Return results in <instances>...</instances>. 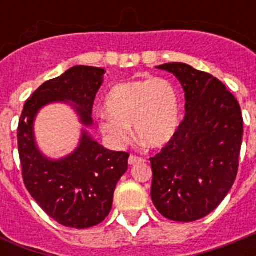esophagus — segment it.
<instances>
[{"label": "esophagus", "instance_id": "34e87169", "mask_svg": "<svg viewBox=\"0 0 256 256\" xmlns=\"http://www.w3.org/2000/svg\"><path fill=\"white\" fill-rule=\"evenodd\" d=\"M142 162H144V158H140V156H128V164H142Z\"/></svg>", "mask_w": 256, "mask_h": 256}]
</instances>
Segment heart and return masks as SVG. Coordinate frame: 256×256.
<instances>
[{
    "instance_id": "b5f03b06",
    "label": "heart",
    "mask_w": 256,
    "mask_h": 256,
    "mask_svg": "<svg viewBox=\"0 0 256 256\" xmlns=\"http://www.w3.org/2000/svg\"><path fill=\"white\" fill-rule=\"evenodd\" d=\"M106 112L98 118V128L112 148H122L132 136L148 148L168 144L180 124V100L178 90L168 80L152 78L124 82L108 92Z\"/></svg>"
}]
</instances>
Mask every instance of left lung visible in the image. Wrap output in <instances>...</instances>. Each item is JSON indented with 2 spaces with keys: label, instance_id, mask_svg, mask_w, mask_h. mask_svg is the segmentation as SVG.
<instances>
[{
  "label": "left lung",
  "instance_id": "8db88e82",
  "mask_svg": "<svg viewBox=\"0 0 256 256\" xmlns=\"http://www.w3.org/2000/svg\"><path fill=\"white\" fill-rule=\"evenodd\" d=\"M156 69L180 82L186 114L172 140L150 158L152 199L164 218L192 222L214 211L234 184L242 112L235 96L211 74L180 62Z\"/></svg>",
  "mask_w": 256,
  "mask_h": 256
}]
</instances>
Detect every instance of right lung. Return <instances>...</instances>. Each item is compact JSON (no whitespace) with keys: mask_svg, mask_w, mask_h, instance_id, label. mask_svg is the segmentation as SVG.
<instances>
[{"mask_svg":"<svg viewBox=\"0 0 256 256\" xmlns=\"http://www.w3.org/2000/svg\"><path fill=\"white\" fill-rule=\"evenodd\" d=\"M104 73L100 68L74 66L45 82L26 100L18 124L26 188L50 218L72 228L92 227L108 216L116 183L128 171V152L104 148L88 130L92 126V104ZM53 103L70 106L82 126L78 148L61 158L45 156L34 132L38 112Z\"/></svg>","mask_w":256,"mask_h":256,"instance_id":"obj_1","label":"right lung"}]
</instances>
